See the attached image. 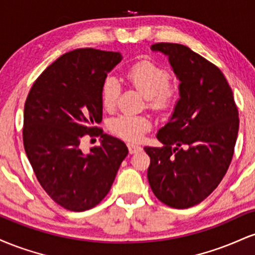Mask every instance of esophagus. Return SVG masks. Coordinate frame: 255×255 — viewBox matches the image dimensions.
I'll return each instance as SVG.
<instances>
[{"instance_id":"obj_1","label":"esophagus","mask_w":255,"mask_h":255,"mask_svg":"<svg viewBox=\"0 0 255 255\" xmlns=\"http://www.w3.org/2000/svg\"><path fill=\"white\" fill-rule=\"evenodd\" d=\"M128 150H129V153H136V152H140L142 150L141 146L136 145V144H128Z\"/></svg>"}]
</instances>
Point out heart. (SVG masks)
<instances>
[{
  "instance_id": "obj_1",
  "label": "heart",
  "mask_w": 255,
  "mask_h": 255,
  "mask_svg": "<svg viewBox=\"0 0 255 255\" xmlns=\"http://www.w3.org/2000/svg\"><path fill=\"white\" fill-rule=\"evenodd\" d=\"M125 79L144 96L147 107L156 113H168L176 108L180 91L170 83L171 75L164 67L148 60L137 61L128 67ZM120 92L121 89L115 78L105 79L101 91L102 104L105 109L113 110L116 107ZM109 127L114 134L122 139L137 141L151 128V120L144 115H119L111 120Z\"/></svg>"
}]
</instances>
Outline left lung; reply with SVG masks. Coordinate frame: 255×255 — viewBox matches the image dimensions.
Masks as SVG:
<instances>
[{
  "label": "left lung",
  "instance_id": "obj_1",
  "mask_svg": "<svg viewBox=\"0 0 255 255\" xmlns=\"http://www.w3.org/2000/svg\"><path fill=\"white\" fill-rule=\"evenodd\" d=\"M151 49L168 55L181 83L174 114L157 134L163 146L144 147L151 159L148 183L163 204L188 209L223 180L234 156L239 110L217 66L182 44L156 43Z\"/></svg>",
  "mask_w": 255,
  "mask_h": 255
}]
</instances>
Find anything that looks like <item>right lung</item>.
<instances>
[{"label":"right lung","mask_w":255,"mask_h":255,"mask_svg":"<svg viewBox=\"0 0 255 255\" xmlns=\"http://www.w3.org/2000/svg\"><path fill=\"white\" fill-rule=\"evenodd\" d=\"M121 60L120 52L93 48L66 52L37 78L26 98V154L44 191L69 211L101 203L128 154L122 140L95 126L103 115L102 85ZM85 135L104 137L89 155L80 148Z\"/></svg>","instance_id":"1"}]
</instances>
